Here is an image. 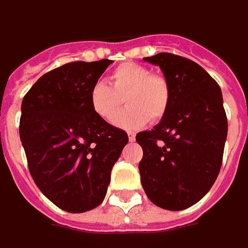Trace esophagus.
I'll return each instance as SVG.
<instances>
[{
    "mask_svg": "<svg viewBox=\"0 0 248 248\" xmlns=\"http://www.w3.org/2000/svg\"><path fill=\"white\" fill-rule=\"evenodd\" d=\"M128 140H130L131 142L135 141V134H134V132H128Z\"/></svg>",
    "mask_w": 248,
    "mask_h": 248,
    "instance_id": "obj_1",
    "label": "esophagus"
}]
</instances>
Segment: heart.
<instances>
[{
    "label": "heart",
    "mask_w": 248,
    "mask_h": 248,
    "mask_svg": "<svg viewBox=\"0 0 248 248\" xmlns=\"http://www.w3.org/2000/svg\"><path fill=\"white\" fill-rule=\"evenodd\" d=\"M108 85L94 83L89 92L92 111L105 121H111L122 99L126 108L113 120V124L125 130H137L151 121H159L170 105L169 82L159 74L135 62H124L111 71Z\"/></svg>",
    "instance_id": "heart-1"
}]
</instances>
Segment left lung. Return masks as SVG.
Listing matches in <instances>:
<instances>
[{"label":"left lung","mask_w":248,"mask_h":248,"mask_svg":"<svg viewBox=\"0 0 248 248\" xmlns=\"http://www.w3.org/2000/svg\"><path fill=\"white\" fill-rule=\"evenodd\" d=\"M159 65L170 86V105L154 130L137 134L142 146L141 183L148 198L169 211L197 204L211 190L222 166L228 118L217 81L188 58L159 53L145 57Z\"/></svg>","instance_id":"1"}]
</instances>
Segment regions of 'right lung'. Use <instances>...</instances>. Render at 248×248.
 <instances>
[{"mask_svg":"<svg viewBox=\"0 0 248 248\" xmlns=\"http://www.w3.org/2000/svg\"><path fill=\"white\" fill-rule=\"evenodd\" d=\"M111 60L75 61L44 74L22 100L19 135L36 186L58 208L81 214L105 200L127 132L92 111L89 92Z\"/></svg>","mask_w":248,"mask_h":248,"instance_id":"1","label":"right lung"}]
</instances>
